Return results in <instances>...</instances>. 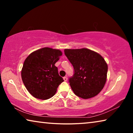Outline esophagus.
<instances>
[{
    "label": "esophagus",
    "mask_w": 133,
    "mask_h": 133,
    "mask_svg": "<svg viewBox=\"0 0 133 133\" xmlns=\"http://www.w3.org/2000/svg\"><path fill=\"white\" fill-rule=\"evenodd\" d=\"M63 80L65 81V82H66V81L67 80V77H63Z\"/></svg>",
    "instance_id": "obj_1"
}]
</instances>
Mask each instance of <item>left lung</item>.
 Returning a JSON list of instances; mask_svg holds the SVG:
<instances>
[{"label": "left lung", "mask_w": 133, "mask_h": 133, "mask_svg": "<svg viewBox=\"0 0 133 133\" xmlns=\"http://www.w3.org/2000/svg\"><path fill=\"white\" fill-rule=\"evenodd\" d=\"M64 54L75 70L69 78L74 93L84 99L97 95L107 80L108 66L104 58L86 48L64 49Z\"/></svg>", "instance_id": "left-lung-1"}]
</instances>
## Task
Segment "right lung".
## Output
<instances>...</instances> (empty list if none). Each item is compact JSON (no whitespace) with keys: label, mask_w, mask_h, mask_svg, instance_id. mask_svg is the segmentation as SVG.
<instances>
[{"label":"right lung","mask_w":133,"mask_h":133,"mask_svg":"<svg viewBox=\"0 0 133 133\" xmlns=\"http://www.w3.org/2000/svg\"><path fill=\"white\" fill-rule=\"evenodd\" d=\"M62 55L58 49L43 48L30 53L24 60L21 71L22 81L35 98L47 100L52 97L64 81L55 65Z\"/></svg>","instance_id":"add662e5"}]
</instances>
